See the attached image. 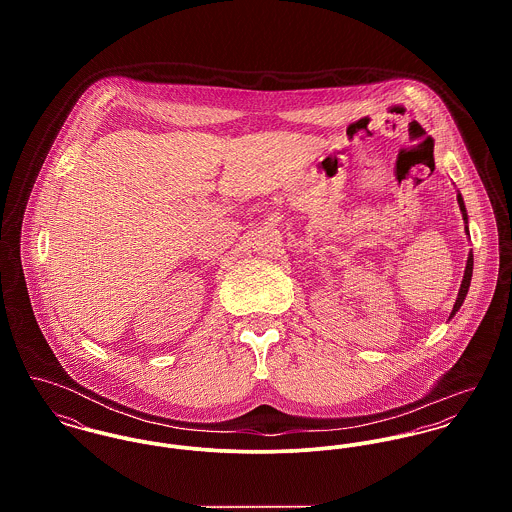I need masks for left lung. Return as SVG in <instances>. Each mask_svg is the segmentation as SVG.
Listing matches in <instances>:
<instances>
[{"mask_svg": "<svg viewBox=\"0 0 512 512\" xmlns=\"http://www.w3.org/2000/svg\"><path fill=\"white\" fill-rule=\"evenodd\" d=\"M457 203H459V211H461V217L465 220V232L469 234V220H467V211H465V203H463V197H461V193L457 191ZM471 276H473V252H469V256H467V264H465V272H463V280H461V288H459V293H457V299H455V305H453V309H451V315H449V319L459 311V307L463 305V301H465V297H467V292H469V286H471Z\"/></svg>", "mask_w": 512, "mask_h": 512, "instance_id": "obj_1", "label": "left lung"}]
</instances>
